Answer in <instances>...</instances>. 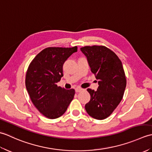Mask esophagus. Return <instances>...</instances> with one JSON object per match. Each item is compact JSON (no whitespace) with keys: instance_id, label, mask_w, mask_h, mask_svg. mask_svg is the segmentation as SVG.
<instances>
[{"instance_id":"34e87169","label":"esophagus","mask_w":152,"mask_h":152,"mask_svg":"<svg viewBox=\"0 0 152 152\" xmlns=\"http://www.w3.org/2000/svg\"><path fill=\"white\" fill-rule=\"evenodd\" d=\"M82 90H83V89H82V88H76L75 89V91H76V92H77V93L82 91Z\"/></svg>"}]
</instances>
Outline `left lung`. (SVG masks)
I'll use <instances>...</instances> for the list:
<instances>
[{
  "label": "left lung",
  "instance_id": "obj_1",
  "mask_svg": "<svg viewBox=\"0 0 152 152\" xmlns=\"http://www.w3.org/2000/svg\"><path fill=\"white\" fill-rule=\"evenodd\" d=\"M80 50L99 80L96 91L87 89L91 99L85 109L91 117L104 119L114 112L124 94L127 81L122 63L114 51L104 46H84Z\"/></svg>",
  "mask_w": 152,
  "mask_h": 152
}]
</instances>
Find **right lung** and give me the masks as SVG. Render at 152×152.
<instances>
[{"label":"right lung","instance_id":"add662e5","mask_svg":"<svg viewBox=\"0 0 152 152\" xmlns=\"http://www.w3.org/2000/svg\"><path fill=\"white\" fill-rule=\"evenodd\" d=\"M78 48H45L31 61L26 73L25 86L32 102L45 117L62 115L72 101L75 90L58 87L63 76L64 63Z\"/></svg>","mask_w":152,"mask_h":152}]
</instances>
